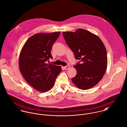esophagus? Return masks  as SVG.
Instances as JSON below:
<instances>
[{
	"instance_id": "34e87169",
	"label": "esophagus",
	"mask_w": 127,
	"mask_h": 127,
	"mask_svg": "<svg viewBox=\"0 0 127 127\" xmlns=\"http://www.w3.org/2000/svg\"><path fill=\"white\" fill-rule=\"evenodd\" d=\"M69 68H70V65H67L64 67V68L65 69H66V70L69 69Z\"/></svg>"
}]
</instances>
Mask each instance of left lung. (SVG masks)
I'll list each match as a JSON object with an SVG mask.
<instances>
[{
    "mask_svg": "<svg viewBox=\"0 0 127 127\" xmlns=\"http://www.w3.org/2000/svg\"><path fill=\"white\" fill-rule=\"evenodd\" d=\"M63 36L75 57L79 61L74 67L77 74L71 80L82 90L96 85L104 76L107 67L105 46L98 37L89 31L79 29L75 32H63Z\"/></svg>",
    "mask_w": 127,
    "mask_h": 127,
    "instance_id": "8db88e82",
    "label": "left lung"
}]
</instances>
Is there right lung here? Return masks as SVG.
Listing matches in <instances>:
<instances>
[{"label":"right lung","instance_id":"add662e5","mask_svg":"<svg viewBox=\"0 0 127 127\" xmlns=\"http://www.w3.org/2000/svg\"><path fill=\"white\" fill-rule=\"evenodd\" d=\"M60 32L37 33L26 41L20 52L19 69L23 77L35 89L50 90L62 69L60 66L47 64L52 56L51 49Z\"/></svg>","mask_w":127,"mask_h":127}]
</instances>
